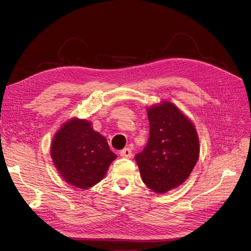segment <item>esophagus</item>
Returning <instances> with one entry per match:
<instances>
[{"instance_id": "1", "label": "esophagus", "mask_w": 251, "mask_h": 251, "mask_svg": "<svg viewBox=\"0 0 251 251\" xmlns=\"http://www.w3.org/2000/svg\"><path fill=\"white\" fill-rule=\"evenodd\" d=\"M120 156L126 157V158H131L132 157V151L130 148H125L120 151Z\"/></svg>"}]
</instances>
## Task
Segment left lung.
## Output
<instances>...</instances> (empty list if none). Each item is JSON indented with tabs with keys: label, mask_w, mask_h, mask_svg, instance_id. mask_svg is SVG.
Wrapping results in <instances>:
<instances>
[{
	"label": "left lung",
	"mask_w": 251,
	"mask_h": 251,
	"mask_svg": "<svg viewBox=\"0 0 251 251\" xmlns=\"http://www.w3.org/2000/svg\"><path fill=\"white\" fill-rule=\"evenodd\" d=\"M148 143L135 155L145 184L164 194L184 182L199 157V139L192 121L173 103L163 101L147 108Z\"/></svg>",
	"instance_id": "left-lung-1"
}]
</instances>
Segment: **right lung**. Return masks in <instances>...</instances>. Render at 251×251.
Wrapping results in <instances>:
<instances>
[{
	"label": "right lung",
	"mask_w": 251,
	"mask_h": 251,
	"mask_svg": "<svg viewBox=\"0 0 251 251\" xmlns=\"http://www.w3.org/2000/svg\"><path fill=\"white\" fill-rule=\"evenodd\" d=\"M51 156L63 179L82 189L99 183L117 157L91 122L77 118L67 121L55 134Z\"/></svg>",
	"instance_id": "add662e5"
}]
</instances>
